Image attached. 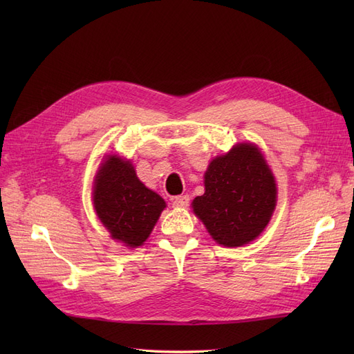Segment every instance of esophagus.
I'll list each match as a JSON object with an SVG mask.
<instances>
[{
  "mask_svg": "<svg viewBox=\"0 0 354 354\" xmlns=\"http://www.w3.org/2000/svg\"><path fill=\"white\" fill-rule=\"evenodd\" d=\"M190 202V198L187 195H183V196H176L173 199V207L174 208H186L189 205Z\"/></svg>",
  "mask_w": 354,
  "mask_h": 354,
  "instance_id": "34e87169",
  "label": "esophagus"
}]
</instances>
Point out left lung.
Instances as JSON below:
<instances>
[{"instance_id": "8db88e82", "label": "left lung", "mask_w": 354, "mask_h": 354, "mask_svg": "<svg viewBox=\"0 0 354 354\" xmlns=\"http://www.w3.org/2000/svg\"><path fill=\"white\" fill-rule=\"evenodd\" d=\"M192 203L214 241L241 246L254 241L269 223L276 205L274 178L259 149L238 145L212 159L205 173V194Z\"/></svg>"}]
</instances>
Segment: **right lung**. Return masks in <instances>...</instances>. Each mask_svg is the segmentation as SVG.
Instances as JSON below:
<instances>
[{
    "label": "right lung",
    "instance_id": "1",
    "mask_svg": "<svg viewBox=\"0 0 354 354\" xmlns=\"http://www.w3.org/2000/svg\"><path fill=\"white\" fill-rule=\"evenodd\" d=\"M93 201L112 238L131 248L147 239L165 208L164 199L137 178L134 167L118 156L102 164Z\"/></svg>",
    "mask_w": 354,
    "mask_h": 354
}]
</instances>
